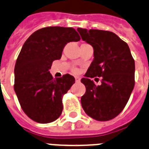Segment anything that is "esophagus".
Instances as JSON below:
<instances>
[{
	"label": "esophagus",
	"instance_id": "1",
	"mask_svg": "<svg viewBox=\"0 0 149 149\" xmlns=\"http://www.w3.org/2000/svg\"><path fill=\"white\" fill-rule=\"evenodd\" d=\"M75 80H76V82H80V77H79V76H75Z\"/></svg>",
	"mask_w": 149,
	"mask_h": 149
}]
</instances>
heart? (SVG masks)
<instances>
[{"instance_id": "1", "label": "heart", "mask_w": 149, "mask_h": 149, "mask_svg": "<svg viewBox=\"0 0 149 149\" xmlns=\"http://www.w3.org/2000/svg\"><path fill=\"white\" fill-rule=\"evenodd\" d=\"M73 72H74V73H77V72H78V70H76V69H73Z\"/></svg>"}]
</instances>
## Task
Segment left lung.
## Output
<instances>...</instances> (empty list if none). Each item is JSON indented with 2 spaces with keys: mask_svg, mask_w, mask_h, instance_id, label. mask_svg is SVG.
I'll return each instance as SVG.
<instances>
[{
  "mask_svg": "<svg viewBox=\"0 0 149 149\" xmlns=\"http://www.w3.org/2000/svg\"><path fill=\"white\" fill-rule=\"evenodd\" d=\"M77 31L94 49V60L81 79L86 88L82 107L94 119L109 121L123 110L134 90L135 62L128 45L113 32L80 28ZM97 76L102 77L100 86L90 79Z\"/></svg>",
  "mask_w": 149,
  "mask_h": 149,
  "instance_id": "8db88e82",
  "label": "left lung"
}]
</instances>
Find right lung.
Wrapping results in <instances>:
<instances>
[{
	"mask_svg": "<svg viewBox=\"0 0 149 149\" xmlns=\"http://www.w3.org/2000/svg\"><path fill=\"white\" fill-rule=\"evenodd\" d=\"M80 37L73 28L47 27L37 30L23 45L15 62L14 90L22 109L33 121L47 124L63 110L62 97L75 83L70 74L54 79L52 62L61 58L66 44Z\"/></svg>",
	"mask_w": 149,
	"mask_h": 149,
	"instance_id": "right-lung-1",
	"label": "right lung"
}]
</instances>
